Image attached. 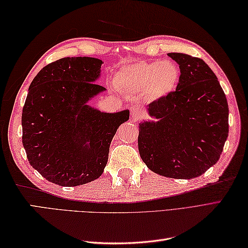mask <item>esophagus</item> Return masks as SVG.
Instances as JSON below:
<instances>
[{"label": "esophagus", "mask_w": 248, "mask_h": 248, "mask_svg": "<svg viewBox=\"0 0 248 248\" xmlns=\"http://www.w3.org/2000/svg\"><path fill=\"white\" fill-rule=\"evenodd\" d=\"M131 110V117H132L134 120L139 119L140 116H141V108L138 105H132V107L130 108Z\"/></svg>", "instance_id": "1"}]
</instances>
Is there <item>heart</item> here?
<instances>
[{"mask_svg":"<svg viewBox=\"0 0 248 248\" xmlns=\"http://www.w3.org/2000/svg\"><path fill=\"white\" fill-rule=\"evenodd\" d=\"M180 76L178 65L170 61L141 62L119 70L115 82L120 88L155 101L176 91Z\"/></svg>","mask_w":248,"mask_h":248,"instance_id":"heart-1","label":"heart"}]
</instances>
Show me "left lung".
<instances>
[{"mask_svg":"<svg viewBox=\"0 0 248 248\" xmlns=\"http://www.w3.org/2000/svg\"><path fill=\"white\" fill-rule=\"evenodd\" d=\"M180 68L176 92L148 105L139 151L147 167L167 178L202 176L219 159L228 138L229 108L217 76L198 57L168 53Z\"/></svg>","mask_w":248,"mask_h":248,"instance_id":"8db88e82","label":"left lung"}]
</instances>
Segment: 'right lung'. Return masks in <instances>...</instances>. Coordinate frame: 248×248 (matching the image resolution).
Segmentation results:
<instances>
[{
    "label": "right lung",
    "mask_w": 248,
    "mask_h": 248,
    "mask_svg": "<svg viewBox=\"0 0 248 248\" xmlns=\"http://www.w3.org/2000/svg\"><path fill=\"white\" fill-rule=\"evenodd\" d=\"M102 64L94 57H64L44 67L30 85L22 144L33 168L61 186L101 176L110 141L129 119V109L104 113L88 104L107 91L96 83Z\"/></svg>",
    "instance_id": "1"
}]
</instances>
